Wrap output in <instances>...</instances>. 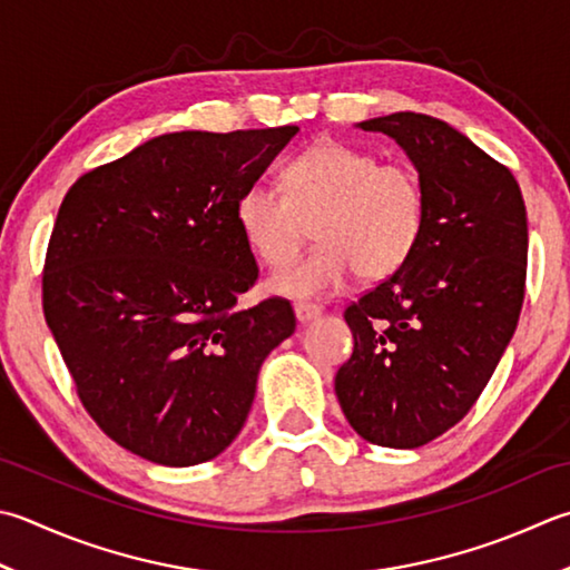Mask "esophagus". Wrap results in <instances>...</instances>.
Returning <instances> with one entry per match:
<instances>
[{"label":"esophagus","mask_w":570,"mask_h":570,"mask_svg":"<svg viewBox=\"0 0 570 570\" xmlns=\"http://www.w3.org/2000/svg\"><path fill=\"white\" fill-rule=\"evenodd\" d=\"M294 314L298 318V323H308L321 316V306L316 304H304V301H298V304H294Z\"/></svg>","instance_id":"34e87169"}]
</instances>
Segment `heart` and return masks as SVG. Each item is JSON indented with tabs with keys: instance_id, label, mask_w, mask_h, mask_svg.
I'll use <instances>...</instances> for the list:
<instances>
[{
	"instance_id": "1",
	"label": "heart",
	"mask_w": 570,
	"mask_h": 570,
	"mask_svg": "<svg viewBox=\"0 0 570 570\" xmlns=\"http://www.w3.org/2000/svg\"><path fill=\"white\" fill-rule=\"evenodd\" d=\"M284 191L262 180L242 189L234 217L256 259L282 266L314 222L318 247L269 278L274 294L316 298L358 272L385 278L415 252L425 225V189L405 163H377L373 153L321 140L294 155L282 173Z\"/></svg>"
}]
</instances>
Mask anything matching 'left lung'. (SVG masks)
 Segmentation results:
<instances>
[{"instance_id":"obj_1","label":"left lung","mask_w":570,"mask_h":570,"mask_svg":"<svg viewBox=\"0 0 570 570\" xmlns=\"http://www.w3.org/2000/svg\"><path fill=\"white\" fill-rule=\"evenodd\" d=\"M358 126L417 167L425 225L410 259L345 308L355 345L336 395L363 440L415 450L472 410L514 336L527 207L509 167L444 120L405 110Z\"/></svg>"}]
</instances>
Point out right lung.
Listing matches in <instances>:
<instances>
[{
	"instance_id": "obj_1",
	"label": "right lung",
	"mask_w": 570,
	"mask_h": 570,
	"mask_svg": "<svg viewBox=\"0 0 570 570\" xmlns=\"http://www.w3.org/2000/svg\"><path fill=\"white\" fill-rule=\"evenodd\" d=\"M296 132H167L63 197L43 316L88 415L142 460L193 466L225 452L264 358L296 328L286 298L237 304L259 266L234 217Z\"/></svg>"
}]
</instances>
